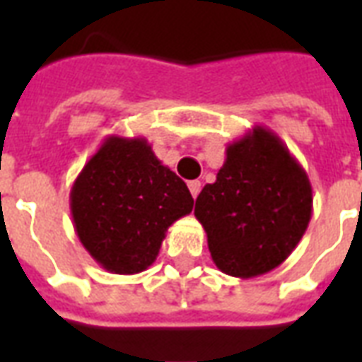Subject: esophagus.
I'll use <instances>...</instances> for the list:
<instances>
[{"label": "esophagus", "instance_id": "34e87169", "mask_svg": "<svg viewBox=\"0 0 362 362\" xmlns=\"http://www.w3.org/2000/svg\"><path fill=\"white\" fill-rule=\"evenodd\" d=\"M187 187H189V192H192V197L197 199L199 192H201V182H199V180L187 182Z\"/></svg>", "mask_w": 362, "mask_h": 362}]
</instances>
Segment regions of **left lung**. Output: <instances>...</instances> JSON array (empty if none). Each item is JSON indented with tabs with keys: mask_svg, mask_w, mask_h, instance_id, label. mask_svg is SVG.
<instances>
[{
	"mask_svg": "<svg viewBox=\"0 0 362 362\" xmlns=\"http://www.w3.org/2000/svg\"><path fill=\"white\" fill-rule=\"evenodd\" d=\"M216 267L253 278L280 267L308 229L312 184L306 170L263 125L231 142L214 184L195 201Z\"/></svg>",
	"mask_w": 362,
	"mask_h": 362,
	"instance_id": "8db88e82",
	"label": "left lung"
}]
</instances>
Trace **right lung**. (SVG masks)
<instances>
[{
	"mask_svg": "<svg viewBox=\"0 0 362 362\" xmlns=\"http://www.w3.org/2000/svg\"><path fill=\"white\" fill-rule=\"evenodd\" d=\"M69 203L78 240L112 274L146 270L167 229L193 209L186 182L161 165L146 139L118 135L84 165Z\"/></svg>",
	"mask_w": 362,
	"mask_h": 362,
	"instance_id": "right-lung-1",
	"label": "right lung"
}]
</instances>
